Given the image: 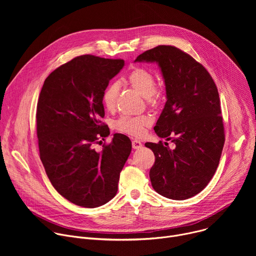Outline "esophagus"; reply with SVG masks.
<instances>
[{
  "mask_svg": "<svg viewBox=\"0 0 256 256\" xmlns=\"http://www.w3.org/2000/svg\"><path fill=\"white\" fill-rule=\"evenodd\" d=\"M132 149H134V150L140 149L142 146V144L140 140H132Z\"/></svg>",
  "mask_w": 256,
  "mask_h": 256,
  "instance_id": "esophagus-1",
  "label": "esophagus"
}]
</instances>
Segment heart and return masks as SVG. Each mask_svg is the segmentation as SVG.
Listing matches in <instances>:
<instances>
[{"label": "heart", "instance_id": "obj_1", "mask_svg": "<svg viewBox=\"0 0 256 256\" xmlns=\"http://www.w3.org/2000/svg\"><path fill=\"white\" fill-rule=\"evenodd\" d=\"M126 82L134 91L146 98L149 104H154L159 99V91L155 88V76L152 72L144 68H136L128 75ZM120 93L118 83L109 84L103 92L102 101L107 110L112 112L116 108ZM152 118L142 116L136 118L122 116L116 124L118 130L134 136H142L144 130L152 124Z\"/></svg>", "mask_w": 256, "mask_h": 256}]
</instances>
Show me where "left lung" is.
Wrapping results in <instances>:
<instances>
[{"instance_id":"obj_1","label":"left lung","mask_w":256,"mask_h":256,"mask_svg":"<svg viewBox=\"0 0 256 256\" xmlns=\"http://www.w3.org/2000/svg\"><path fill=\"white\" fill-rule=\"evenodd\" d=\"M134 62H156L161 70L167 101L154 130L175 144L173 150L162 142L144 144L155 155L152 186L167 198H192L214 176L225 142L216 86L202 64L175 46H156Z\"/></svg>"}]
</instances>
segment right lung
<instances>
[{"label": "right lung", "mask_w": 256, "mask_h": 256, "mask_svg": "<svg viewBox=\"0 0 256 256\" xmlns=\"http://www.w3.org/2000/svg\"><path fill=\"white\" fill-rule=\"evenodd\" d=\"M124 66V60L77 56L56 68L40 94V160L56 190L80 206L97 208L114 198L132 151L130 140L122 134H114L101 152L94 149L110 134L100 120L103 92Z\"/></svg>", "instance_id": "right-lung-1"}]
</instances>
